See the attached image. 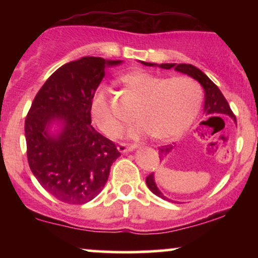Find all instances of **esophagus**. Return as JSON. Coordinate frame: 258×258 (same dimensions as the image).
<instances>
[{
	"mask_svg": "<svg viewBox=\"0 0 258 258\" xmlns=\"http://www.w3.org/2000/svg\"><path fill=\"white\" fill-rule=\"evenodd\" d=\"M136 144H125V143H120L117 146V150L120 153H127V152H132V150L136 149Z\"/></svg>",
	"mask_w": 258,
	"mask_h": 258,
	"instance_id": "34e87169",
	"label": "esophagus"
}]
</instances>
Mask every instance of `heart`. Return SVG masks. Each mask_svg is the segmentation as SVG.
<instances>
[{
	"instance_id": "b5f03b06",
	"label": "heart",
	"mask_w": 258,
	"mask_h": 258,
	"mask_svg": "<svg viewBox=\"0 0 258 258\" xmlns=\"http://www.w3.org/2000/svg\"><path fill=\"white\" fill-rule=\"evenodd\" d=\"M122 81L141 97L135 111L137 121L127 130L130 137L153 135L159 141L174 139L189 128L199 112L203 92L193 79H165L138 70L122 76ZM90 111L93 122L105 136L115 137L119 133L121 122L104 88L96 91Z\"/></svg>"
}]
</instances>
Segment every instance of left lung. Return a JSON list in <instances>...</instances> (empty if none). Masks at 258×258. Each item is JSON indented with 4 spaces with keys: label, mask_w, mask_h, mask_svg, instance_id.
Returning a JSON list of instances; mask_svg holds the SVG:
<instances>
[{
    "label": "left lung",
    "mask_w": 258,
    "mask_h": 258,
    "mask_svg": "<svg viewBox=\"0 0 258 258\" xmlns=\"http://www.w3.org/2000/svg\"><path fill=\"white\" fill-rule=\"evenodd\" d=\"M142 64L147 65V67H154V65H156L153 63H146V61H142ZM159 67L162 68V69H172L173 68L176 72L186 74L188 76H190V78L197 80L198 82H200V85L204 87V91H205L204 112H205L207 116L220 117V116H224V115H226V116L232 117V119L236 122L235 115L233 114L232 109H230L229 104H228L227 99L224 98V96L222 94L220 88H218L217 86H216L214 82L211 81V80L207 78L205 74L201 72L200 69H198L197 67H194V65H191V64H160ZM171 148L172 147H168V146L159 148L160 158H161V156H165L166 154L170 153ZM146 183H147L148 188H149L154 194L158 195V197L161 198V199L170 200V199H167L166 197H164L161 191L158 189L155 180H154V173H150L149 176L147 177Z\"/></svg>",
    "instance_id": "obj_1"
}]
</instances>
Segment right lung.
<instances>
[{
	"label": "right lung",
	"instance_id": "obj_1",
	"mask_svg": "<svg viewBox=\"0 0 258 258\" xmlns=\"http://www.w3.org/2000/svg\"><path fill=\"white\" fill-rule=\"evenodd\" d=\"M121 60L82 57L59 68L44 82L25 120L26 154L32 174L55 199L82 205L98 195L112 162L120 156L114 142L91 126L90 106L104 78L105 65ZM62 130L51 135L49 125Z\"/></svg>",
	"mask_w": 258,
	"mask_h": 258
}]
</instances>
